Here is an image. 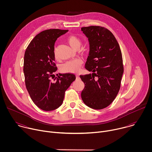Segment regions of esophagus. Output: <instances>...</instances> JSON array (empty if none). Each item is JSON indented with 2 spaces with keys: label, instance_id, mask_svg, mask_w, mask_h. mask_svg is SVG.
<instances>
[{
  "label": "esophagus",
  "instance_id": "obj_1",
  "mask_svg": "<svg viewBox=\"0 0 152 152\" xmlns=\"http://www.w3.org/2000/svg\"><path fill=\"white\" fill-rule=\"evenodd\" d=\"M76 79H79V76L78 75H77L76 76Z\"/></svg>",
  "mask_w": 152,
  "mask_h": 152
}]
</instances>
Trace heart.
Returning <instances> with one entry per match:
<instances>
[{"label":"heart","instance_id":"heart-1","mask_svg":"<svg viewBox=\"0 0 152 152\" xmlns=\"http://www.w3.org/2000/svg\"><path fill=\"white\" fill-rule=\"evenodd\" d=\"M67 42L72 48L75 49L79 48L81 45L80 39L75 35H70L67 38ZM54 56L55 59H58V55L56 52H54ZM82 64V61L81 59L76 58L62 64L60 67V70L63 73H76L79 71Z\"/></svg>","mask_w":152,"mask_h":152}]
</instances>
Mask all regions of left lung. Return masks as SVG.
I'll return each mask as SVG.
<instances>
[{
	"mask_svg": "<svg viewBox=\"0 0 152 152\" xmlns=\"http://www.w3.org/2000/svg\"><path fill=\"white\" fill-rule=\"evenodd\" d=\"M81 31L90 45L85 69L93 72L80 76L85 83L81 97L86 106L102 110L114 101L120 88L124 71L121 49L113 33L104 27H83Z\"/></svg>",
	"mask_w": 152,
	"mask_h": 152,
	"instance_id": "1",
	"label": "left lung"
}]
</instances>
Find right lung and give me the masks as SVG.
I'll list each match as a JSON object with an SVG mask.
<instances>
[{"label": "right lung", "mask_w": 152, "mask_h": 152, "mask_svg": "<svg viewBox=\"0 0 152 152\" xmlns=\"http://www.w3.org/2000/svg\"><path fill=\"white\" fill-rule=\"evenodd\" d=\"M67 32L68 30L58 29L42 31L31 41L25 53L23 72L26 89L33 102L46 111L55 110L62 104L65 91L76 79L72 73L52 77L57 70L55 42Z\"/></svg>", "instance_id": "add662e5"}]
</instances>
